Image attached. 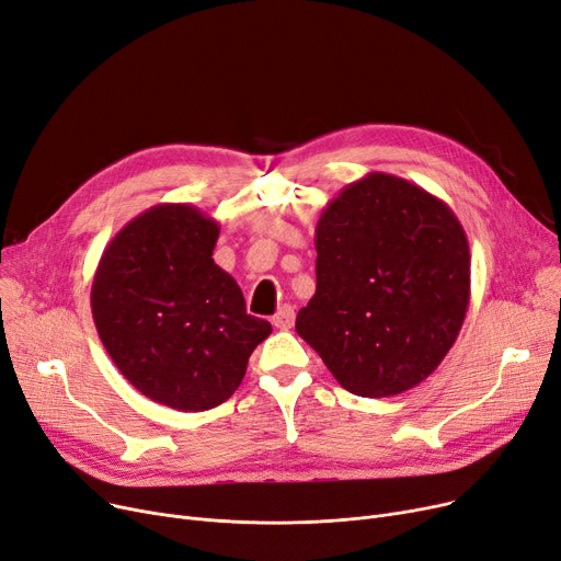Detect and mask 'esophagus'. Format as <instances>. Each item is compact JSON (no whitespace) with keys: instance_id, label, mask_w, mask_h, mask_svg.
Returning <instances> with one entry per match:
<instances>
[{"instance_id":"obj_1","label":"esophagus","mask_w":561,"mask_h":561,"mask_svg":"<svg viewBox=\"0 0 561 561\" xmlns=\"http://www.w3.org/2000/svg\"><path fill=\"white\" fill-rule=\"evenodd\" d=\"M294 323H296V311H294V307H290V305H282V307L277 309V313L273 316V325L279 328V330H290V328H294Z\"/></svg>"}]
</instances>
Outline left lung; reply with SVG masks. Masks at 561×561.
Listing matches in <instances>:
<instances>
[{
    "label": "left lung",
    "instance_id": "1",
    "mask_svg": "<svg viewBox=\"0 0 561 561\" xmlns=\"http://www.w3.org/2000/svg\"><path fill=\"white\" fill-rule=\"evenodd\" d=\"M316 294L296 332L351 394L397 397L445 359L470 305V245L454 210L371 172L316 225Z\"/></svg>",
    "mask_w": 561,
    "mask_h": 561
}]
</instances>
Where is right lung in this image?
Wrapping results in <instances>:
<instances>
[{
	"label": "right lung",
	"mask_w": 561,
	"mask_h": 561,
	"mask_svg": "<svg viewBox=\"0 0 561 561\" xmlns=\"http://www.w3.org/2000/svg\"><path fill=\"white\" fill-rule=\"evenodd\" d=\"M220 225L190 204H158L105 248L91 284L95 330L146 399L183 412L225 403L273 332L245 311L213 261Z\"/></svg>",
	"instance_id": "1"
}]
</instances>
